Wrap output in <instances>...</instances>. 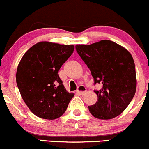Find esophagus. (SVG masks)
Here are the masks:
<instances>
[{
    "label": "esophagus",
    "mask_w": 149,
    "mask_h": 149,
    "mask_svg": "<svg viewBox=\"0 0 149 149\" xmlns=\"http://www.w3.org/2000/svg\"><path fill=\"white\" fill-rule=\"evenodd\" d=\"M86 92V88L83 85H79L77 88V93L80 95H83V94L85 93Z\"/></svg>",
    "instance_id": "1"
}]
</instances>
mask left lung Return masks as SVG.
Listing matches in <instances>:
<instances>
[{
    "label": "left lung",
    "instance_id": "obj_1",
    "mask_svg": "<svg viewBox=\"0 0 149 149\" xmlns=\"http://www.w3.org/2000/svg\"><path fill=\"white\" fill-rule=\"evenodd\" d=\"M75 48L91 70L94 84H102L101 90L94 91L98 101L88 107L90 112L100 120L120 115L136 91L135 67L130 53L108 40L91 45H76Z\"/></svg>",
    "mask_w": 149,
    "mask_h": 149
}]
</instances>
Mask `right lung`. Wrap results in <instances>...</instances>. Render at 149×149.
Returning a JSON list of instances; mask_svg holds the SVG:
<instances>
[{
    "label": "right lung",
    "mask_w": 149,
    "mask_h": 149,
    "mask_svg": "<svg viewBox=\"0 0 149 149\" xmlns=\"http://www.w3.org/2000/svg\"><path fill=\"white\" fill-rule=\"evenodd\" d=\"M74 49L73 45L42 41L31 47L19 63L17 86L26 105L37 117L55 120L67 110L74 94L64 88L58 70Z\"/></svg>",
    "instance_id": "add662e5"
}]
</instances>
